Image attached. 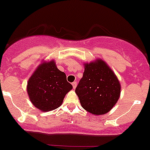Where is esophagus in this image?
<instances>
[{
    "label": "esophagus",
    "mask_w": 150,
    "mask_h": 150,
    "mask_svg": "<svg viewBox=\"0 0 150 150\" xmlns=\"http://www.w3.org/2000/svg\"><path fill=\"white\" fill-rule=\"evenodd\" d=\"M72 84V86H73V89H75V88H76V86H77V82L76 81L73 82Z\"/></svg>",
    "instance_id": "esophagus-1"
}]
</instances>
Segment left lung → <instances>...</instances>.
Listing matches in <instances>:
<instances>
[{"label": "left lung", "instance_id": "8db88e82", "mask_svg": "<svg viewBox=\"0 0 150 150\" xmlns=\"http://www.w3.org/2000/svg\"><path fill=\"white\" fill-rule=\"evenodd\" d=\"M121 83L112 69L102 59L84 64V72L75 89L82 107L99 115L110 112L121 95Z\"/></svg>", "mask_w": 150, "mask_h": 150}]
</instances>
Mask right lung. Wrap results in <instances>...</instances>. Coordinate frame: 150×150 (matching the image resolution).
Returning <instances> with one entry per match:
<instances>
[{"mask_svg":"<svg viewBox=\"0 0 150 150\" xmlns=\"http://www.w3.org/2000/svg\"><path fill=\"white\" fill-rule=\"evenodd\" d=\"M72 89L66 74L58 69L54 60L43 61L29 78L26 86L31 103L42 112L58 108Z\"/></svg>","mask_w":150,"mask_h":150,"instance_id":"add662e5","label":"right lung"}]
</instances>
